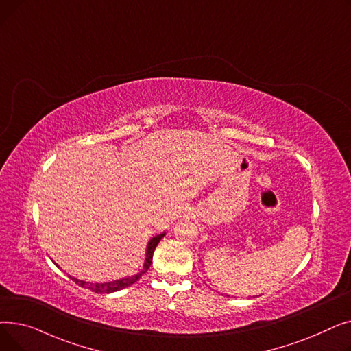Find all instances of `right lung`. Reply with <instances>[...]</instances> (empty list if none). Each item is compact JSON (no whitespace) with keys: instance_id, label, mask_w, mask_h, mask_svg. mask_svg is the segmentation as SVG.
<instances>
[{"instance_id":"obj_1","label":"right lung","mask_w":351,"mask_h":351,"mask_svg":"<svg viewBox=\"0 0 351 351\" xmlns=\"http://www.w3.org/2000/svg\"><path fill=\"white\" fill-rule=\"evenodd\" d=\"M165 236V233H160L155 237H152L149 243H147V247H146V259H145V265H143V270H141L138 274L135 276H131V278H125V279H121V280H114V282H108V283H88V282H84V280H78L75 278H72V276H69V278L75 282L77 285H80L81 287H85V289H89L95 293H112V291H118L121 289H125V287H129L131 285H134L135 282H138L142 274L146 273V270L149 269L151 263H152V257H154V252L158 246V243L160 242V239Z\"/></svg>"}]
</instances>
